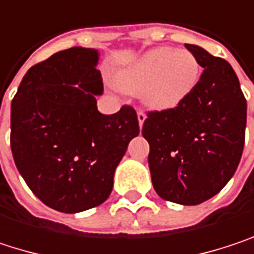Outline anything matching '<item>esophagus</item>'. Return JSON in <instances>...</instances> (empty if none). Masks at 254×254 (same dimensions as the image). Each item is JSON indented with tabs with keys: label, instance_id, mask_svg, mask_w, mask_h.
<instances>
[{
	"label": "esophagus",
	"instance_id": "esophagus-1",
	"mask_svg": "<svg viewBox=\"0 0 254 254\" xmlns=\"http://www.w3.org/2000/svg\"><path fill=\"white\" fill-rule=\"evenodd\" d=\"M137 120H139V127L142 128L143 123H144V120H146V114H144L143 111L137 112Z\"/></svg>",
	"mask_w": 254,
	"mask_h": 254
}]
</instances>
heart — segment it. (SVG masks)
Here are the masks:
<instances>
[{
  "instance_id": "obj_1",
  "label": "heart",
  "mask_w": 254,
  "mask_h": 254,
  "mask_svg": "<svg viewBox=\"0 0 254 254\" xmlns=\"http://www.w3.org/2000/svg\"><path fill=\"white\" fill-rule=\"evenodd\" d=\"M200 76L202 65L191 51L158 47L118 71L115 84L126 93H140L142 102L150 110L170 111L187 101Z\"/></svg>"
}]
</instances>
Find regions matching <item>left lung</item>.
Segmentation results:
<instances>
[{
	"label": "left lung",
	"instance_id": "obj_1",
	"mask_svg": "<svg viewBox=\"0 0 254 254\" xmlns=\"http://www.w3.org/2000/svg\"><path fill=\"white\" fill-rule=\"evenodd\" d=\"M202 68L199 84L184 104L149 112L143 137L155 191L168 202L193 206L219 193L237 170L247 102L237 74L225 60L186 44Z\"/></svg>",
	"mask_w": 254,
	"mask_h": 254
}]
</instances>
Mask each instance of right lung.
Returning a JSON list of instances; mask_svg holds the SVG:
<instances>
[{"label": "right lung", "mask_w": 254, "mask_h": 254, "mask_svg": "<svg viewBox=\"0 0 254 254\" xmlns=\"http://www.w3.org/2000/svg\"><path fill=\"white\" fill-rule=\"evenodd\" d=\"M99 52L73 47L24 74L11 102L17 170L47 206L77 213L104 203L127 146L139 134L136 111H98L104 84Z\"/></svg>", "instance_id": "obj_1"}]
</instances>
